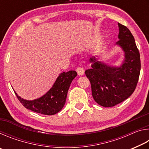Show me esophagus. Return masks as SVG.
Returning <instances> with one entry per match:
<instances>
[{
  "mask_svg": "<svg viewBox=\"0 0 149 149\" xmlns=\"http://www.w3.org/2000/svg\"><path fill=\"white\" fill-rule=\"evenodd\" d=\"M76 72L79 75H82L84 74V70L81 67H77L76 69Z\"/></svg>",
  "mask_w": 149,
  "mask_h": 149,
  "instance_id": "1",
  "label": "esophagus"
}]
</instances>
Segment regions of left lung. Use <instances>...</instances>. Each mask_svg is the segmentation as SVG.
I'll list each match as a JSON object with an SVG mask.
<instances>
[{"label": "left lung", "mask_w": 149, "mask_h": 149, "mask_svg": "<svg viewBox=\"0 0 149 149\" xmlns=\"http://www.w3.org/2000/svg\"><path fill=\"white\" fill-rule=\"evenodd\" d=\"M120 40L116 43L124 52L120 66H111L90 58L91 68L85 72L91 85L95 102L104 107H112L130 97L137 86L141 70L140 54L132 33L118 23Z\"/></svg>", "instance_id": "left-lung-1"}]
</instances>
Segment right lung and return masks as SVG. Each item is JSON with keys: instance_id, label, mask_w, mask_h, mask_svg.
Returning <instances> with one entry per match:
<instances>
[{"instance_id": "obj_1", "label": "right lung", "mask_w": 149, "mask_h": 149, "mask_svg": "<svg viewBox=\"0 0 149 149\" xmlns=\"http://www.w3.org/2000/svg\"><path fill=\"white\" fill-rule=\"evenodd\" d=\"M76 76L77 72L74 70L61 73L46 94L33 100L22 99L14 92L19 102L27 109L45 115H54L64 107L70 84Z\"/></svg>"}]
</instances>
